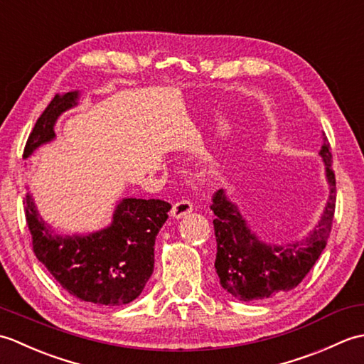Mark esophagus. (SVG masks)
<instances>
[{"instance_id":"obj_1","label":"esophagus","mask_w":364,"mask_h":364,"mask_svg":"<svg viewBox=\"0 0 364 364\" xmlns=\"http://www.w3.org/2000/svg\"><path fill=\"white\" fill-rule=\"evenodd\" d=\"M192 210H194V206H192L189 200H180V202H176L172 208V218L181 219L183 215L192 213Z\"/></svg>"}]
</instances>
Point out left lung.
Instances as JSON below:
<instances>
[{"instance_id": "1", "label": "left lung", "mask_w": 364, "mask_h": 364, "mask_svg": "<svg viewBox=\"0 0 364 364\" xmlns=\"http://www.w3.org/2000/svg\"><path fill=\"white\" fill-rule=\"evenodd\" d=\"M319 156L326 166L327 203L316 227L300 241L288 244L261 241L237 205L228 198L227 191L215 192L211 205L215 215L213 223L218 242L214 267L222 288L235 299L241 301L266 300L294 289L326 249L336 202V181L326 134H322Z\"/></svg>"}]
</instances>
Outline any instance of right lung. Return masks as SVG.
<instances>
[{
	"label": "right lung",
	"instance_id": "right-lung-1",
	"mask_svg": "<svg viewBox=\"0 0 364 364\" xmlns=\"http://www.w3.org/2000/svg\"><path fill=\"white\" fill-rule=\"evenodd\" d=\"M80 90L56 94L29 134L23 158L56 139L54 125L78 105ZM162 200L122 198L107 227L86 235H60L38 214L26 194L25 214L37 259L56 282L82 301L125 305L141 296L154 267V241L168 218Z\"/></svg>",
	"mask_w": 364,
	"mask_h": 364
}]
</instances>
